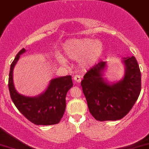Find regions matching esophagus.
I'll list each match as a JSON object with an SVG mask.
<instances>
[{"label": "esophagus", "mask_w": 149, "mask_h": 149, "mask_svg": "<svg viewBox=\"0 0 149 149\" xmlns=\"http://www.w3.org/2000/svg\"><path fill=\"white\" fill-rule=\"evenodd\" d=\"M73 80L76 83H80L81 81V76H80L79 75H76L73 77Z\"/></svg>", "instance_id": "1"}]
</instances>
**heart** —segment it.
<instances>
[{
	"label": "heart",
	"mask_w": 149,
	"mask_h": 149,
	"mask_svg": "<svg viewBox=\"0 0 149 149\" xmlns=\"http://www.w3.org/2000/svg\"><path fill=\"white\" fill-rule=\"evenodd\" d=\"M63 50L68 57L73 60H79V66L83 69L93 68L101 57L104 51L102 42L93 38L73 39L67 41ZM58 62L65 63L62 56H58Z\"/></svg>",
	"instance_id": "b5f03b06"
}]
</instances>
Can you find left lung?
Segmentation results:
<instances>
[{"mask_svg":"<svg viewBox=\"0 0 149 149\" xmlns=\"http://www.w3.org/2000/svg\"><path fill=\"white\" fill-rule=\"evenodd\" d=\"M124 76L109 82L104 78L107 62H100L84 76L81 81L89 111L97 120H116L132 108L141 90V73L134 56L124 57Z\"/></svg>","mask_w":149,"mask_h":149,"instance_id":"obj_1","label":"left lung"}]
</instances>
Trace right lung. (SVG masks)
<instances>
[{
	"mask_svg": "<svg viewBox=\"0 0 149 149\" xmlns=\"http://www.w3.org/2000/svg\"><path fill=\"white\" fill-rule=\"evenodd\" d=\"M26 52L23 48L17 54L10 67L9 89L12 101L17 109L31 123L36 125H54L59 123L66 107L67 93L73 87L71 76H61L50 81L46 90L34 97L17 93L13 81V70L20 55Z\"/></svg>",
	"mask_w": 149,
	"mask_h": 149,
	"instance_id": "right-lung-1",
	"label": "right lung"
}]
</instances>
